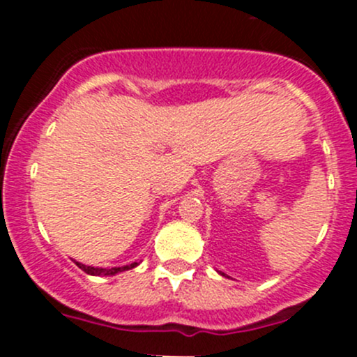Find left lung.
I'll return each mask as SVG.
<instances>
[{
  "instance_id": "1",
  "label": "left lung",
  "mask_w": 357,
  "mask_h": 357,
  "mask_svg": "<svg viewBox=\"0 0 357 357\" xmlns=\"http://www.w3.org/2000/svg\"><path fill=\"white\" fill-rule=\"evenodd\" d=\"M219 275H222V276H225V273H221V271H219Z\"/></svg>"
}]
</instances>
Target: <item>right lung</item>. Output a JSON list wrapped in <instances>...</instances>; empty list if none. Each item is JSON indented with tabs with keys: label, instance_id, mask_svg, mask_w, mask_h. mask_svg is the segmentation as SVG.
<instances>
[{
	"label": "right lung",
	"instance_id": "1",
	"mask_svg": "<svg viewBox=\"0 0 357 357\" xmlns=\"http://www.w3.org/2000/svg\"><path fill=\"white\" fill-rule=\"evenodd\" d=\"M75 266H77V268H81L82 271L88 273V275H91V276H114V275H117V273L129 271V269L136 268V266H138V262H132V264L122 266V268H110V269L95 268V266H86V264H82V262H77V261H75Z\"/></svg>",
	"mask_w": 357,
	"mask_h": 357
}]
</instances>
